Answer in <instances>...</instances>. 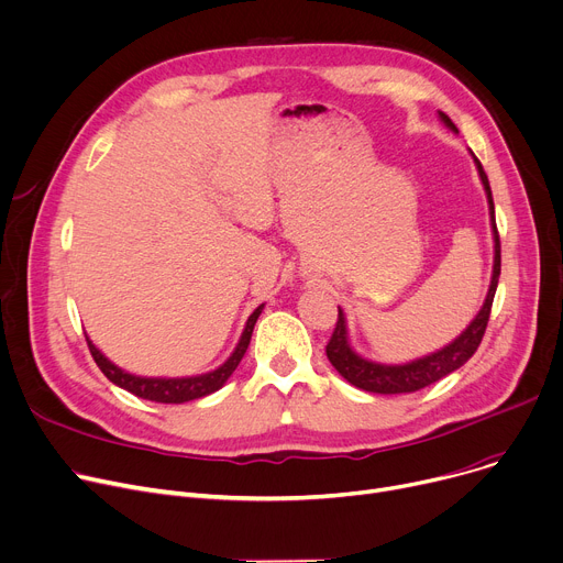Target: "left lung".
<instances>
[{
	"instance_id": "8db88e82",
	"label": "left lung",
	"mask_w": 563,
	"mask_h": 563,
	"mask_svg": "<svg viewBox=\"0 0 563 563\" xmlns=\"http://www.w3.org/2000/svg\"><path fill=\"white\" fill-rule=\"evenodd\" d=\"M441 122L451 129L453 133H457V126L453 124V120L445 115V112H439ZM473 154V152H471ZM479 180L484 185L486 192V201H489V214H492V231H494V274H492V285L489 291H486L484 306L479 308V312L475 314V319L466 325V330H462L460 336L455 340L430 353L423 357H417L405 364H383V362H373L366 360L362 355H357L349 342V328H346V317L340 310V317H336V325L334 332L330 336V342L325 346V355L330 360V364L340 371V376L344 380H349L353 387L371 391V394H411L419 391L441 378H445L448 373L457 371L460 366H464L473 353L477 351L486 323H489V314H492V306H494V296H496V287H498V278H500V238H498V229H496V210H494V197H492V187H489V178H486L479 161L473 156Z\"/></svg>"
}]
</instances>
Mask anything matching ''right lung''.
Returning <instances> with one entry per match:
<instances>
[{
	"label": "right lung",
	"instance_id": "1",
	"mask_svg": "<svg viewBox=\"0 0 563 563\" xmlns=\"http://www.w3.org/2000/svg\"><path fill=\"white\" fill-rule=\"evenodd\" d=\"M265 308V303L257 306L253 310V314L249 317L244 332L240 336V342L235 346V351L231 353V357L223 362L221 366H217L210 373H201V376H190V378H142V376H133V373L120 368L118 364H112L90 340H88V349L97 362V366L101 368L103 376L112 383L118 385L126 391H131L137 398H146V400H156V402H187V400H195V398H203L217 389H221L227 385V380L233 376V371L238 368V364L242 362L249 342H251V334H253V325Z\"/></svg>",
	"mask_w": 563,
	"mask_h": 563
}]
</instances>
